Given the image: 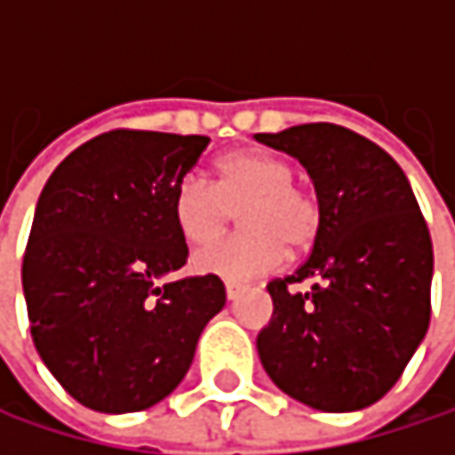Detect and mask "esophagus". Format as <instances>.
Instances as JSON below:
<instances>
[{
	"label": "esophagus",
	"mask_w": 455,
	"mask_h": 455,
	"mask_svg": "<svg viewBox=\"0 0 455 455\" xmlns=\"http://www.w3.org/2000/svg\"><path fill=\"white\" fill-rule=\"evenodd\" d=\"M239 292H242V287H239V284H234V282H227V298H228V300H236V298H239Z\"/></svg>",
	"instance_id": "1"
}]
</instances>
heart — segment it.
Here are the masks:
<instances>
[{"label": "heart", "mask_w": 455, "mask_h": 455, "mask_svg": "<svg viewBox=\"0 0 455 455\" xmlns=\"http://www.w3.org/2000/svg\"><path fill=\"white\" fill-rule=\"evenodd\" d=\"M234 211H242V234L203 250L195 266L228 282L271 274L290 250L314 244L321 227V205L314 192L295 184L290 160L266 149H239L216 168V184L203 173H187L173 192V221L195 244L216 242Z\"/></svg>", "instance_id": "b5f03b06"}]
</instances>
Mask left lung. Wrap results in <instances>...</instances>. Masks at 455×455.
I'll return each instance as SVG.
<instances>
[{"instance_id": "8db88e82", "label": "left lung", "mask_w": 455, "mask_h": 455, "mask_svg": "<svg viewBox=\"0 0 455 455\" xmlns=\"http://www.w3.org/2000/svg\"><path fill=\"white\" fill-rule=\"evenodd\" d=\"M255 139L306 165L321 205L311 255L268 284L260 363L311 409H366L401 379L429 326L427 221L401 165L350 129L306 124ZM300 281L312 282L308 293L291 290Z\"/></svg>"}]
</instances>
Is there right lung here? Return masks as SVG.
Masks as SVG:
<instances>
[{
    "label": "right lung",
    "instance_id": "1",
    "mask_svg": "<svg viewBox=\"0 0 455 455\" xmlns=\"http://www.w3.org/2000/svg\"><path fill=\"white\" fill-rule=\"evenodd\" d=\"M208 141L116 129L73 149L42 189L23 255L31 337L86 409L160 403L227 306L216 274L168 279L189 255L173 192Z\"/></svg>",
    "mask_w": 455,
    "mask_h": 455
}]
</instances>
